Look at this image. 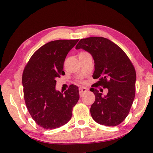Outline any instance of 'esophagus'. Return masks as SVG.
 <instances>
[{
	"mask_svg": "<svg viewBox=\"0 0 153 153\" xmlns=\"http://www.w3.org/2000/svg\"><path fill=\"white\" fill-rule=\"evenodd\" d=\"M87 91H88V89L86 88V87H79V92L80 96H82V95H83V93H86Z\"/></svg>",
	"mask_w": 153,
	"mask_h": 153,
	"instance_id": "esophagus-1",
	"label": "esophagus"
}]
</instances>
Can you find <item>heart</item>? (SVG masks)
Masks as SVG:
<instances>
[{"instance_id": "heart-1", "label": "heart", "mask_w": 153, "mask_h": 153, "mask_svg": "<svg viewBox=\"0 0 153 153\" xmlns=\"http://www.w3.org/2000/svg\"><path fill=\"white\" fill-rule=\"evenodd\" d=\"M84 53H85V52H83V53H81L80 54H84Z\"/></svg>"}]
</instances>
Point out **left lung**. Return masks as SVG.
Here are the masks:
<instances>
[{
  "instance_id": "left-lung-1",
  "label": "left lung",
  "mask_w": 153,
  "mask_h": 153,
  "mask_svg": "<svg viewBox=\"0 0 153 153\" xmlns=\"http://www.w3.org/2000/svg\"><path fill=\"white\" fill-rule=\"evenodd\" d=\"M88 52L94 59L93 77L99 79L95 87L108 89L102 96L91 88L95 100L91 106L92 118L99 124L116 126L128 115L135 95L136 73L134 65L121 48L106 38L91 37L82 39L76 49Z\"/></svg>"
}]
</instances>
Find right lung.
Returning <instances> with one entry per match:
<instances>
[{"label": "right lung", "mask_w": 153, "mask_h": 153, "mask_svg": "<svg viewBox=\"0 0 153 153\" xmlns=\"http://www.w3.org/2000/svg\"><path fill=\"white\" fill-rule=\"evenodd\" d=\"M78 41L48 42L35 52L23 71L25 105L33 120L44 129H53L66 124L79 99L76 85H71L64 93L55 89L56 79L65 74V58Z\"/></svg>", "instance_id": "add662e5"}]
</instances>
